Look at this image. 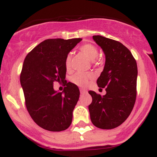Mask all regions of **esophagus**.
Listing matches in <instances>:
<instances>
[{
	"instance_id": "1",
	"label": "esophagus",
	"mask_w": 157,
	"mask_h": 157,
	"mask_svg": "<svg viewBox=\"0 0 157 157\" xmlns=\"http://www.w3.org/2000/svg\"><path fill=\"white\" fill-rule=\"evenodd\" d=\"M80 91L81 94H85V93L87 92V91H86V90L85 89H82V88H81V89H80Z\"/></svg>"
}]
</instances>
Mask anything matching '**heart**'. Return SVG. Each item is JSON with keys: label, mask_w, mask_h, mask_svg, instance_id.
I'll return each instance as SVG.
<instances>
[{"label": "heart", "mask_w": 157, "mask_h": 157, "mask_svg": "<svg viewBox=\"0 0 157 157\" xmlns=\"http://www.w3.org/2000/svg\"><path fill=\"white\" fill-rule=\"evenodd\" d=\"M80 49L91 60H94L98 57V49H97V48L94 45L91 44H84L81 46ZM71 58H72V55H71V53H68L66 56V58H65V67H66L67 70H69L71 68ZM93 75L90 73L77 72L75 75H74L72 77H71V81H72L74 83L79 86H85L87 84L89 80L91 79Z\"/></svg>", "instance_id": "b5f03b06"}]
</instances>
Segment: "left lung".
Here are the masks:
<instances>
[{
  "instance_id": "obj_1",
  "label": "left lung",
  "mask_w": 157,
  "mask_h": 157,
  "mask_svg": "<svg viewBox=\"0 0 157 157\" xmlns=\"http://www.w3.org/2000/svg\"><path fill=\"white\" fill-rule=\"evenodd\" d=\"M105 55L103 71L97 80L105 88L103 96L89 91L92 102L89 105L91 120L96 127L112 129L128 117L136 97L137 65L131 52L123 44L100 35L93 36Z\"/></svg>"
}]
</instances>
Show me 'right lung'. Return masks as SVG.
<instances>
[{
  "label": "right lung",
  "mask_w": 157,
  "mask_h": 157,
  "mask_svg": "<svg viewBox=\"0 0 157 157\" xmlns=\"http://www.w3.org/2000/svg\"><path fill=\"white\" fill-rule=\"evenodd\" d=\"M81 38L48 39L26 55L20 80L25 104L34 122L45 130L61 131L72 122V112L80 97L75 84L65 80L66 56ZM63 82V93L53 88V82Z\"/></svg>",
  "instance_id": "obj_1"
}]
</instances>
